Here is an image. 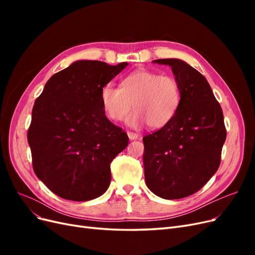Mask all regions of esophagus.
Here are the masks:
<instances>
[{
	"label": "esophagus",
	"mask_w": 255,
	"mask_h": 255,
	"mask_svg": "<svg viewBox=\"0 0 255 255\" xmlns=\"http://www.w3.org/2000/svg\"><path fill=\"white\" fill-rule=\"evenodd\" d=\"M128 136L130 140H135V139H138V137H139V135L136 134V133H133V132H128Z\"/></svg>",
	"instance_id": "34e87169"
}]
</instances>
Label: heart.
<instances>
[{"label": "heart", "instance_id": "b5f03b06", "mask_svg": "<svg viewBox=\"0 0 255 255\" xmlns=\"http://www.w3.org/2000/svg\"><path fill=\"white\" fill-rule=\"evenodd\" d=\"M103 110L113 121H122L132 106L135 111L127 120L130 127L148 123L152 128H163L179 111L181 86L172 75L140 69L121 81V88L106 84L101 89Z\"/></svg>", "mask_w": 255, "mask_h": 255}]
</instances>
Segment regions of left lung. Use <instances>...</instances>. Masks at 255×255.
Here are the masks:
<instances>
[{"label": "left lung", "instance_id": "left-lung-1", "mask_svg": "<svg viewBox=\"0 0 255 255\" xmlns=\"http://www.w3.org/2000/svg\"><path fill=\"white\" fill-rule=\"evenodd\" d=\"M153 61L171 67L182 99L173 119L142 138L145 184L160 198L182 199L201 189L218 170L227 138L223 113L195 68L175 58Z\"/></svg>", "mask_w": 255, "mask_h": 255}]
</instances>
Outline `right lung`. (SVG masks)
Masks as SVG:
<instances>
[{
    "mask_svg": "<svg viewBox=\"0 0 255 255\" xmlns=\"http://www.w3.org/2000/svg\"><path fill=\"white\" fill-rule=\"evenodd\" d=\"M127 66L75 61L51 76L36 99L27 130L33 169L58 197L88 201L109 188L111 163L128 137L106 118L100 94Z\"/></svg>",
    "mask_w": 255,
    "mask_h": 255,
    "instance_id": "1",
    "label": "right lung"
}]
</instances>
